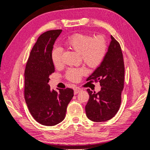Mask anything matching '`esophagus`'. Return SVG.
Returning <instances> with one entry per match:
<instances>
[{
  "label": "esophagus",
  "mask_w": 150,
  "mask_h": 150,
  "mask_svg": "<svg viewBox=\"0 0 150 150\" xmlns=\"http://www.w3.org/2000/svg\"><path fill=\"white\" fill-rule=\"evenodd\" d=\"M81 88H78V87H77V88H74V94H78V93H79L80 91H81Z\"/></svg>",
  "instance_id": "1"
}]
</instances>
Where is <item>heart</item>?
<instances>
[{"label":"heart","mask_w":150,"mask_h":150,"mask_svg":"<svg viewBox=\"0 0 150 150\" xmlns=\"http://www.w3.org/2000/svg\"><path fill=\"white\" fill-rule=\"evenodd\" d=\"M64 46L80 54L82 60L90 67H96L101 64L106 56L107 45L104 38L91 36L84 34H75L64 42ZM51 59L54 65L59 66L61 64V51L59 48L53 49ZM86 73L85 68L71 69L67 72V78L74 82L78 81L81 77Z\"/></svg>","instance_id":"heart-1"}]
</instances>
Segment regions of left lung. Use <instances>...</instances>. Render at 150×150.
I'll return each instance as SVG.
<instances>
[{
	"label": "left lung",
	"instance_id": "1",
	"mask_svg": "<svg viewBox=\"0 0 150 150\" xmlns=\"http://www.w3.org/2000/svg\"><path fill=\"white\" fill-rule=\"evenodd\" d=\"M111 42L103 61L86 81H98L101 88L98 93L89 89L86 105L88 118L94 122L110 120L118 111L124 88L125 66L119 42L111 35Z\"/></svg>",
	"mask_w": 150,
	"mask_h": 150
}]
</instances>
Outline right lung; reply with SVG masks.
I'll return each instance as SVG.
<instances>
[{
	"label": "right lung",
	"mask_w": 150,
	"mask_h": 150,
	"mask_svg": "<svg viewBox=\"0 0 150 150\" xmlns=\"http://www.w3.org/2000/svg\"><path fill=\"white\" fill-rule=\"evenodd\" d=\"M62 31L49 30L39 36L24 72L25 103L35 120L44 126H54L64 120L74 96L72 89L54 91L48 84L49 76L55 71L51 59L53 46Z\"/></svg>",
	"instance_id": "obj_1"
}]
</instances>
